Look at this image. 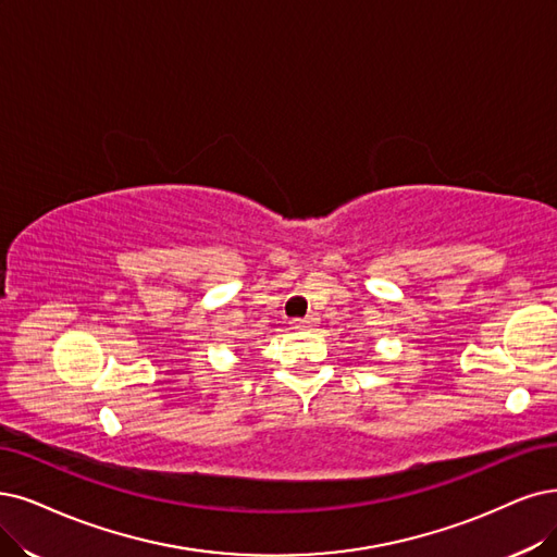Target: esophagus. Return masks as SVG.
<instances>
[{
	"mask_svg": "<svg viewBox=\"0 0 557 557\" xmlns=\"http://www.w3.org/2000/svg\"><path fill=\"white\" fill-rule=\"evenodd\" d=\"M319 319H317V314H310L307 319H294L292 321V325L294 327H310V325H314Z\"/></svg>",
	"mask_w": 557,
	"mask_h": 557,
	"instance_id": "1",
	"label": "esophagus"
}]
</instances>
